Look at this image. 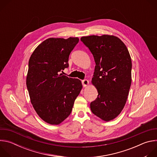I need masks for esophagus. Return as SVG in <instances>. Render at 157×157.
Masks as SVG:
<instances>
[{
  "mask_svg": "<svg viewBox=\"0 0 157 157\" xmlns=\"http://www.w3.org/2000/svg\"><path fill=\"white\" fill-rule=\"evenodd\" d=\"M82 84L83 87H86L89 84V81L87 79H84L82 81Z\"/></svg>",
  "mask_w": 157,
  "mask_h": 157,
  "instance_id": "1",
  "label": "esophagus"
}]
</instances>
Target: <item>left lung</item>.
<instances>
[{
    "mask_svg": "<svg viewBox=\"0 0 157 157\" xmlns=\"http://www.w3.org/2000/svg\"><path fill=\"white\" fill-rule=\"evenodd\" d=\"M96 63L92 83L98 95L91 102L92 113L104 121L117 117L122 110L132 82V61L125 44L113 35L82 36Z\"/></svg>",
    "mask_w": 157,
    "mask_h": 157,
    "instance_id": "obj_1",
    "label": "left lung"
}]
</instances>
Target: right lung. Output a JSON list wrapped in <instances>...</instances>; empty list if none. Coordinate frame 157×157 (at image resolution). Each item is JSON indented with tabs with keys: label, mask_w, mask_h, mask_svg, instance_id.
<instances>
[{
	"label": "right lung",
	"mask_w": 157,
	"mask_h": 157,
	"mask_svg": "<svg viewBox=\"0 0 157 157\" xmlns=\"http://www.w3.org/2000/svg\"><path fill=\"white\" fill-rule=\"evenodd\" d=\"M77 37L50 38L36 48L29 61L27 87L30 101L39 117L52 125H58L71 113L82 87L78 79L63 75L69 66Z\"/></svg>",
	"instance_id": "1"
}]
</instances>
